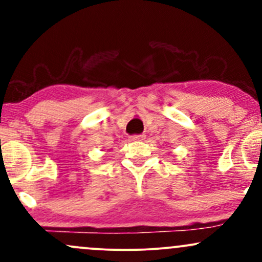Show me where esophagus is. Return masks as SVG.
Listing matches in <instances>:
<instances>
[{
    "label": "esophagus",
    "instance_id": "esophagus-1",
    "mask_svg": "<svg viewBox=\"0 0 262 262\" xmlns=\"http://www.w3.org/2000/svg\"><path fill=\"white\" fill-rule=\"evenodd\" d=\"M144 137H145V135H143V134L132 135V137H130V139H132V140H143V139H144Z\"/></svg>",
    "mask_w": 262,
    "mask_h": 262
}]
</instances>
